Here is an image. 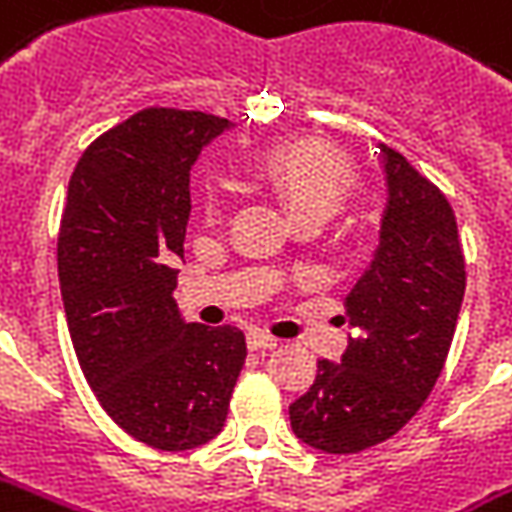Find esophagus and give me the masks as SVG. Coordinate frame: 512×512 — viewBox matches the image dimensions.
<instances>
[{
  "mask_svg": "<svg viewBox=\"0 0 512 512\" xmlns=\"http://www.w3.org/2000/svg\"><path fill=\"white\" fill-rule=\"evenodd\" d=\"M246 343H249V349H277V338H271L266 332L257 330H252L246 335Z\"/></svg>",
  "mask_w": 512,
  "mask_h": 512,
  "instance_id": "34e87169",
  "label": "esophagus"
}]
</instances>
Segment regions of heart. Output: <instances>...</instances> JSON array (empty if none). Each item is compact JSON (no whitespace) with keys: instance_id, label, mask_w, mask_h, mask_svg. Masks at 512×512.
Segmentation results:
<instances>
[{"instance_id":"1","label":"heart","mask_w":512,"mask_h":512,"mask_svg":"<svg viewBox=\"0 0 512 512\" xmlns=\"http://www.w3.org/2000/svg\"><path fill=\"white\" fill-rule=\"evenodd\" d=\"M252 174L277 196L293 221H327L338 213L355 185V169L338 146L321 138H291L257 157ZM202 216L207 224L221 219L216 194H205Z\"/></svg>"}]
</instances>
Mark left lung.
Masks as SVG:
<instances>
[{
  "label": "left lung",
  "mask_w": 512,
  "mask_h": 512,
  "mask_svg": "<svg viewBox=\"0 0 512 512\" xmlns=\"http://www.w3.org/2000/svg\"><path fill=\"white\" fill-rule=\"evenodd\" d=\"M388 202L380 244L346 296L360 330L341 363L318 360L316 382L291 405L296 438L327 455L388 441L438 382L466 293V263L446 196L405 157L380 146Z\"/></svg>",
  "instance_id": "obj_1"
}]
</instances>
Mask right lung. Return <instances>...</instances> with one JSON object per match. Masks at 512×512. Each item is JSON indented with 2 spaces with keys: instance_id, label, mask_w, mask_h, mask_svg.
Returning a JSON list of instances; mask_svg holds the SVG:
<instances>
[{
  "instance_id": "add662e5",
  "label": "right lung",
  "mask_w": 512,
  "mask_h": 512,
  "mask_svg": "<svg viewBox=\"0 0 512 512\" xmlns=\"http://www.w3.org/2000/svg\"><path fill=\"white\" fill-rule=\"evenodd\" d=\"M232 124L146 107L99 135L71 174L57 274L71 343L99 405L135 441H213L246 360L238 327L188 324L174 302L191 166Z\"/></svg>"
}]
</instances>
